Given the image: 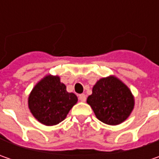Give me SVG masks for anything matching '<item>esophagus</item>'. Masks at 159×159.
Here are the masks:
<instances>
[{"label": "esophagus", "mask_w": 159, "mask_h": 159, "mask_svg": "<svg viewBox=\"0 0 159 159\" xmlns=\"http://www.w3.org/2000/svg\"><path fill=\"white\" fill-rule=\"evenodd\" d=\"M79 99H80V101L85 102L86 100H87L86 95H85V94H81V95H79Z\"/></svg>", "instance_id": "34e87169"}]
</instances>
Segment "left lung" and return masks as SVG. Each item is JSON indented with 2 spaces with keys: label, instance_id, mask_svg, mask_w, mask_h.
<instances>
[{
  "label": "left lung",
  "instance_id": "left-lung-1",
  "mask_svg": "<svg viewBox=\"0 0 159 159\" xmlns=\"http://www.w3.org/2000/svg\"><path fill=\"white\" fill-rule=\"evenodd\" d=\"M87 102L96 118L107 125H119L125 121L134 109L131 91L119 79L111 76L98 80Z\"/></svg>",
  "mask_w": 159,
  "mask_h": 159
}]
</instances>
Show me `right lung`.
Listing matches in <instances>:
<instances>
[{"mask_svg": "<svg viewBox=\"0 0 159 159\" xmlns=\"http://www.w3.org/2000/svg\"><path fill=\"white\" fill-rule=\"evenodd\" d=\"M78 102L75 94L68 93L57 76L42 79L31 92L28 105L32 114L40 123L54 125L63 121Z\"/></svg>", "mask_w": 159, "mask_h": 159, "instance_id": "obj_1", "label": "right lung"}]
</instances>
